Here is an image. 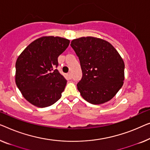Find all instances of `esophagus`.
<instances>
[{
  "mask_svg": "<svg viewBox=\"0 0 150 150\" xmlns=\"http://www.w3.org/2000/svg\"><path fill=\"white\" fill-rule=\"evenodd\" d=\"M68 77L69 79H71V77H72V76H71V74L70 72H69V73L68 74Z\"/></svg>",
  "mask_w": 150,
  "mask_h": 150,
  "instance_id": "34e87169",
  "label": "esophagus"
}]
</instances>
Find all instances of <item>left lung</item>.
I'll list each match as a JSON object with an SVG mask.
<instances>
[{"label": "left lung", "instance_id": "left-lung-1", "mask_svg": "<svg viewBox=\"0 0 150 150\" xmlns=\"http://www.w3.org/2000/svg\"><path fill=\"white\" fill-rule=\"evenodd\" d=\"M70 45L82 71L77 84L81 96L94 105L112 99L125 79V63L120 54L108 41L91 36L74 39Z\"/></svg>", "mask_w": 150, "mask_h": 150}]
</instances>
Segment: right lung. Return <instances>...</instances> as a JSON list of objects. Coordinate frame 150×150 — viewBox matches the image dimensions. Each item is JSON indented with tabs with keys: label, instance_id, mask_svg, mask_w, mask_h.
<instances>
[{
	"label": "right lung",
	"instance_id": "1",
	"mask_svg": "<svg viewBox=\"0 0 150 150\" xmlns=\"http://www.w3.org/2000/svg\"><path fill=\"white\" fill-rule=\"evenodd\" d=\"M69 44L66 38L43 36L30 43L17 58L16 84L32 105L48 107L61 98L67 80L56 69L57 58Z\"/></svg>",
	"mask_w": 150,
	"mask_h": 150
}]
</instances>
